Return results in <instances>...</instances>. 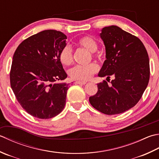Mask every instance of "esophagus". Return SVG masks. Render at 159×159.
Wrapping results in <instances>:
<instances>
[{"label":"esophagus","mask_w":159,"mask_h":159,"mask_svg":"<svg viewBox=\"0 0 159 159\" xmlns=\"http://www.w3.org/2000/svg\"><path fill=\"white\" fill-rule=\"evenodd\" d=\"M75 83L79 84V85H85V84H86V82L85 81H76Z\"/></svg>","instance_id":"34e87169"}]
</instances>
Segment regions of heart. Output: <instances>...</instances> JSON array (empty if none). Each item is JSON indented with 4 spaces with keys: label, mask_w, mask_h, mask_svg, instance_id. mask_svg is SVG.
Returning <instances> with one entry per match:
<instances>
[{
    "label": "heart",
    "mask_w": 159,
    "mask_h": 159,
    "mask_svg": "<svg viewBox=\"0 0 159 159\" xmlns=\"http://www.w3.org/2000/svg\"><path fill=\"white\" fill-rule=\"evenodd\" d=\"M77 45L88 49L93 56H97L95 52L98 49V43L90 36H84L77 40ZM59 61L64 66H69L73 62V53L70 46L66 45L61 49L58 55ZM98 65L90 63L86 65H76L70 70L69 74L71 79L76 80H88L91 79L98 71Z\"/></svg>",
    "instance_id": "obj_1"
}]
</instances>
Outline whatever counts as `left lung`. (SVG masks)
Segmentation results:
<instances>
[{"mask_svg": "<svg viewBox=\"0 0 159 159\" xmlns=\"http://www.w3.org/2000/svg\"><path fill=\"white\" fill-rule=\"evenodd\" d=\"M106 60L98 76L114 79L98 83V92L90 96L93 107L114 115L129 110L141 99L150 80V61L143 43L138 37L116 25L105 27L100 34Z\"/></svg>", "mask_w": 159, "mask_h": 159, "instance_id": "8db88e82", "label": "left lung"}]
</instances>
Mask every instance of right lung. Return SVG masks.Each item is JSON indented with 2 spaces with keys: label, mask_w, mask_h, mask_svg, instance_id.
Listing matches in <instances>:
<instances>
[{
  "label": "right lung",
  "mask_w": 159,
  "mask_h": 159,
  "mask_svg": "<svg viewBox=\"0 0 159 159\" xmlns=\"http://www.w3.org/2000/svg\"><path fill=\"white\" fill-rule=\"evenodd\" d=\"M66 39L59 31L44 30L24 40L14 52L11 88L21 107L32 116L51 119L64 109L70 84L54 82L67 76L58 58Z\"/></svg>",
  "instance_id": "right-lung-1"
}]
</instances>
